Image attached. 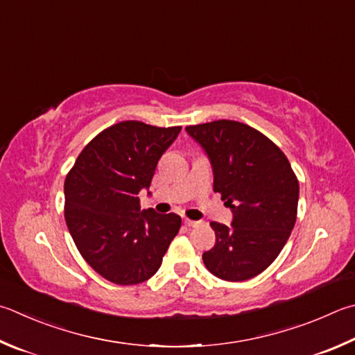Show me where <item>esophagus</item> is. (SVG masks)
Here are the masks:
<instances>
[{"instance_id":"obj_1","label":"esophagus","mask_w":355,"mask_h":355,"mask_svg":"<svg viewBox=\"0 0 355 355\" xmlns=\"http://www.w3.org/2000/svg\"><path fill=\"white\" fill-rule=\"evenodd\" d=\"M184 223L188 225V227H192V228H196V227H200V225H202V222H197V220H191V218H184Z\"/></svg>"}]
</instances>
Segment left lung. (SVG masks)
<instances>
[{"instance_id":"8db88e82","label":"left lung","mask_w":355,"mask_h":355,"mask_svg":"<svg viewBox=\"0 0 355 355\" xmlns=\"http://www.w3.org/2000/svg\"><path fill=\"white\" fill-rule=\"evenodd\" d=\"M208 153L214 192L233 211L231 227L211 222L216 243L203 253L223 281H247L272 263L298 212L300 184L287 157L266 135L243 122L218 119L186 127Z\"/></svg>"}]
</instances>
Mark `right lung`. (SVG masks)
<instances>
[{"instance_id":"add662e5","label":"right lung","mask_w":355,"mask_h":355,"mask_svg":"<svg viewBox=\"0 0 355 355\" xmlns=\"http://www.w3.org/2000/svg\"><path fill=\"white\" fill-rule=\"evenodd\" d=\"M182 127L122 121L83 147L65 180V220L83 259L118 286L144 282L158 272L182 227L177 214L139 212L158 159Z\"/></svg>"}]
</instances>
